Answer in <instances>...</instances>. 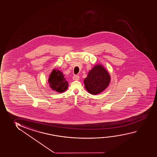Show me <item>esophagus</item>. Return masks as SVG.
<instances>
[{
    "instance_id": "1",
    "label": "esophagus",
    "mask_w": 157,
    "mask_h": 157,
    "mask_svg": "<svg viewBox=\"0 0 157 157\" xmlns=\"http://www.w3.org/2000/svg\"><path fill=\"white\" fill-rule=\"evenodd\" d=\"M73 79L74 81H78V80H79V76L74 75L73 77Z\"/></svg>"
}]
</instances>
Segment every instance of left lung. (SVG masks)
<instances>
[{"instance_id": "obj_1", "label": "left lung", "mask_w": 157, "mask_h": 157, "mask_svg": "<svg viewBox=\"0 0 157 157\" xmlns=\"http://www.w3.org/2000/svg\"><path fill=\"white\" fill-rule=\"evenodd\" d=\"M111 82L109 72L102 65H95L84 79L86 90L93 95L99 94L105 90Z\"/></svg>"}]
</instances>
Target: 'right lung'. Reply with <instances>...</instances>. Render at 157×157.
Returning a JSON list of instances; mask_svg holds the SVG:
<instances>
[{
	"mask_svg": "<svg viewBox=\"0 0 157 157\" xmlns=\"http://www.w3.org/2000/svg\"><path fill=\"white\" fill-rule=\"evenodd\" d=\"M49 86L53 90L62 93L68 89V83L63 73L59 69H54L48 78Z\"/></svg>",
	"mask_w": 157,
	"mask_h": 157,
	"instance_id": "obj_1",
	"label": "right lung"
}]
</instances>
